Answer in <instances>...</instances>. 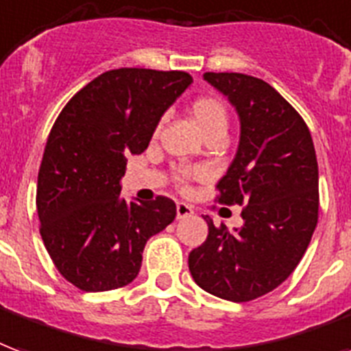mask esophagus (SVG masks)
I'll list each match as a JSON object with an SVG mask.
<instances>
[{
  "label": "esophagus",
  "instance_id": "1",
  "mask_svg": "<svg viewBox=\"0 0 351 351\" xmlns=\"http://www.w3.org/2000/svg\"><path fill=\"white\" fill-rule=\"evenodd\" d=\"M189 215H193V208L186 202H178L176 204V219H184V217H189Z\"/></svg>",
  "mask_w": 351,
  "mask_h": 351
}]
</instances>
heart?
I'll use <instances>...</instances> for the list:
<instances>
[{"label": "heart", "mask_w": 351, "mask_h": 351, "mask_svg": "<svg viewBox=\"0 0 351 351\" xmlns=\"http://www.w3.org/2000/svg\"><path fill=\"white\" fill-rule=\"evenodd\" d=\"M189 115L193 117L197 126L204 137L225 136L228 128V111L221 100L214 96H199L189 106ZM188 175V173H186Z\"/></svg>", "instance_id": "b5f03b06"}]
</instances>
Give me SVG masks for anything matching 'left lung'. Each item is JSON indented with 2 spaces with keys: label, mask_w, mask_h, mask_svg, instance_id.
I'll return each instance as SVG.
<instances>
[{
  "label": "left lung",
  "mask_w": 351,
  "mask_h": 351,
  "mask_svg": "<svg viewBox=\"0 0 351 351\" xmlns=\"http://www.w3.org/2000/svg\"><path fill=\"white\" fill-rule=\"evenodd\" d=\"M240 121V141L219 201L241 204L243 225L215 227L189 253L193 281L221 300L251 301L277 288L305 255L318 223V163L300 113L269 83L238 72H206Z\"/></svg>",
  "instance_id": "1"
}]
</instances>
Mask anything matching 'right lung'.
<instances>
[{
    "instance_id": "right-lung-1",
    "label": "right lung",
    "mask_w": 351,
    "mask_h": 351,
    "mask_svg": "<svg viewBox=\"0 0 351 351\" xmlns=\"http://www.w3.org/2000/svg\"><path fill=\"white\" fill-rule=\"evenodd\" d=\"M191 83L180 70H110L57 117L38 171L40 236L59 274L83 292L134 281L149 238L175 219L167 197L124 201L121 178L126 156L149 147L163 113Z\"/></svg>"
}]
</instances>
